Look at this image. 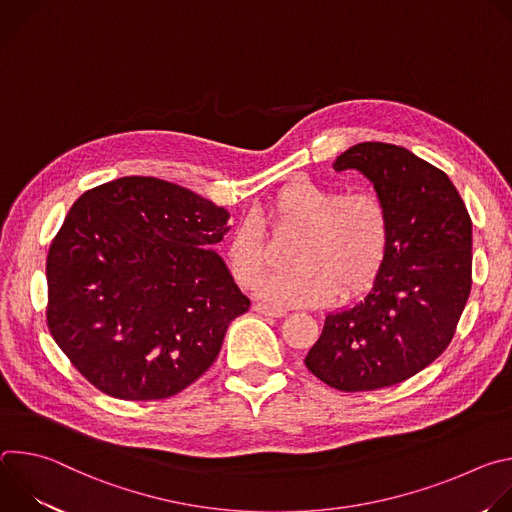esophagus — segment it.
Wrapping results in <instances>:
<instances>
[{
  "mask_svg": "<svg viewBox=\"0 0 512 512\" xmlns=\"http://www.w3.org/2000/svg\"><path fill=\"white\" fill-rule=\"evenodd\" d=\"M253 310H255L257 314H263V316H271V318H281V316H285V310H281V308H271V306H267V304H261V302L253 304Z\"/></svg>",
  "mask_w": 512,
  "mask_h": 512,
  "instance_id": "34e87169",
  "label": "esophagus"
}]
</instances>
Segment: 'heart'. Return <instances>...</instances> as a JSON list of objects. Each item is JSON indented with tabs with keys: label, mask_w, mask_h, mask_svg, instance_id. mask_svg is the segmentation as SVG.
<instances>
[{
	"label": "heart",
	"mask_w": 512,
	"mask_h": 512,
	"mask_svg": "<svg viewBox=\"0 0 512 512\" xmlns=\"http://www.w3.org/2000/svg\"><path fill=\"white\" fill-rule=\"evenodd\" d=\"M277 231L300 233L289 263L296 269L259 283V300L271 306H326L340 294H358L379 273L389 249V212L373 192L342 194L316 182L281 188L267 206ZM227 263L235 281L253 287L267 267V239L255 216L233 231Z\"/></svg>",
	"instance_id": "1"
}]
</instances>
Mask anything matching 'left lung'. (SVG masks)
Wrapping results in <instances>:
<instances>
[{"mask_svg": "<svg viewBox=\"0 0 512 512\" xmlns=\"http://www.w3.org/2000/svg\"><path fill=\"white\" fill-rule=\"evenodd\" d=\"M334 170L373 184L389 212V249L364 298L326 316L304 362L338 391L393 387L454 338L472 287V221L452 180L399 145L356 143Z\"/></svg>", "mask_w": 512, "mask_h": 512, "instance_id": "8db88e82", "label": "left lung"}]
</instances>
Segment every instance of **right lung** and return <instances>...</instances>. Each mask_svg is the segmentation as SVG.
I'll return each mask as SVG.
<instances>
[{"instance_id":"add662e5","label":"right lung","mask_w":512,"mask_h":512,"mask_svg":"<svg viewBox=\"0 0 512 512\" xmlns=\"http://www.w3.org/2000/svg\"><path fill=\"white\" fill-rule=\"evenodd\" d=\"M229 212L145 176L85 192L46 259L48 328L75 369L125 401L166 399L221 352L251 306L223 257Z\"/></svg>"}]
</instances>
